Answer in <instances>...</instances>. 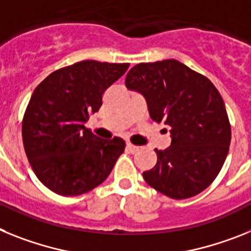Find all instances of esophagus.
Masks as SVG:
<instances>
[{
    "instance_id": "esophagus-1",
    "label": "esophagus",
    "mask_w": 251,
    "mask_h": 251,
    "mask_svg": "<svg viewBox=\"0 0 251 251\" xmlns=\"http://www.w3.org/2000/svg\"><path fill=\"white\" fill-rule=\"evenodd\" d=\"M126 149H127L130 152H132V154H134V152L138 151L139 147H136V145H134V144H131V143H127V144H126Z\"/></svg>"
}]
</instances>
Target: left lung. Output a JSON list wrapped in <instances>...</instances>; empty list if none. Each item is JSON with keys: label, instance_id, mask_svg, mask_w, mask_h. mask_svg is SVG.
<instances>
[{"label": "left lung", "instance_id": "left-lung-1", "mask_svg": "<svg viewBox=\"0 0 251 251\" xmlns=\"http://www.w3.org/2000/svg\"><path fill=\"white\" fill-rule=\"evenodd\" d=\"M128 89L145 97L150 117L171 126L172 144L156 150L145 182L174 200L201 193L227 156L231 125L225 103L210 79L176 59L140 63L126 75Z\"/></svg>", "mask_w": 251, "mask_h": 251}]
</instances>
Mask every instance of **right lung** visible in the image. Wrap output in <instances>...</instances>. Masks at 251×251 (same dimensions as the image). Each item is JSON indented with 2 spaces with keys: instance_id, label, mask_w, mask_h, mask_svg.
Segmentation results:
<instances>
[{
  "instance_id": "1",
  "label": "right lung",
  "mask_w": 251,
  "mask_h": 251,
  "mask_svg": "<svg viewBox=\"0 0 251 251\" xmlns=\"http://www.w3.org/2000/svg\"><path fill=\"white\" fill-rule=\"evenodd\" d=\"M128 65L83 60L53 72L35 88L24 113L23 143L34 173L54 193L96 188L125 150L121 138L100 139L84 124Z\"/></svg>"
}]
</instances>
